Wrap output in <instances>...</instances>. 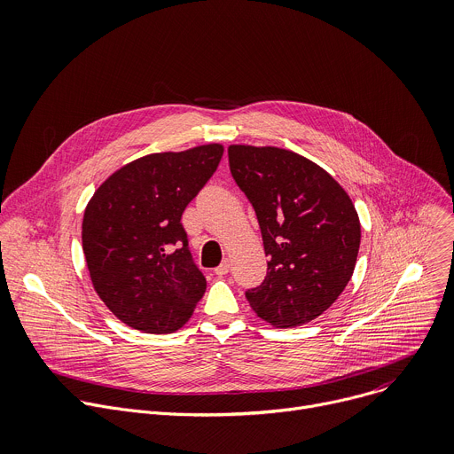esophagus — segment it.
I'll return each mask as SVG.
<instances>
[{
    "instance_id": "obj_1",
    "label": "esophagus",
    "mask_w": 454,
    "mask_h": 454,
    "mask_svg": "<svg viewBox=\"0 0 454 454\" xmlns=\"http://www.w3.org/2000/svg\"><path fill=\"white\" fill-rule=\"evenodd\" d=\"M228 271H230V261L224 259V261L215 268V274H217V276H226Z\"/></svg>"
}]
</instances>
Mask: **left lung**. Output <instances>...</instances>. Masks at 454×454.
<instances>
[{
	"mask_svg": "<svg viewBox=\"0 0 454 454\" xmlns=\"http://www.w3.org/2000/svg\"><path fill=\"white\" fill-rule=\"evenodd\" d=\"M228 160L270 259L262 283L247 290L250 307L281 328L316 319L356 266L361 228L350 197L325 169L286 149L230 145Z\"/></svg>",
	"mask_w": 454,
	"mask_h": 454,
	"instance_id": "8db88e82",
	"label": "left lung"
}]
</instances>
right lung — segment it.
Returning <instances> with one entry per match:
<instances>
[{"mask_svg":"<svg viewBox=\"0 0 454 454\" xmlns=\"http://www.w3.org/2000/svg\"><path fill=\"white\" fill-rule=\"evenodd\" d=\"M223 153L207 144L142 157L113 173L87 204L82 247L90 281L120 321L169 334L192 317L206 278L180 219Z\"/></svg>","mask_w":454,"mask_h":454,"instance_id":"add662e5","label":"right lung"}]
</instances>
